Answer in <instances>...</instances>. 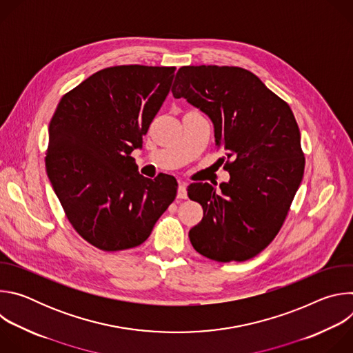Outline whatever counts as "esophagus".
Returning a JSON list of instances; mask_svg holds the SVG:
<instances>
[{"mask_svg":"<svg viewBox=\"0 0 353 353\" xmlns=\"http://www.w3.org/2000/svg\"><path fill=\"white\" fill-rule=\"evenodd\" d=\"M177 198L180 199H185L187 198V184L184 181L179 183V188H177Z\"/></svg>","mask_w":353,"mask_h":353,"instance_id":"esophagus-1","label":"esophagus"}]
</instances>
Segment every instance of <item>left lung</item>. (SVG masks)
Masks as SVG:
<instances>
[{"label": "left lung", "instance_id": "obj_1", "mask_svg": "<svg viewBox=\"0 0 353 353\" xmlns=\"http://www.w3.org/2000/svg\"><path fill=\"white\" fill-rule=\"evenodd\" d=\"M172 93L212 120L230 174L219 191L210 183L188 185L190 199L204 210L190 241L214 261L253 259L281 230L303 179L296 119L285 100L240 67H181Z\"/></svg>", "mask_w": 353, "mask_h": 353}]
</instances>
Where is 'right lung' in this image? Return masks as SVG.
I'll return each instance as SVG.
<instances>
[{"instance_id":"right-lung-1","label":"right lung","mask_w":353,"mask_h":353,"mask_svg":"<svg viewBox=\"0 0 353 353\" xmlns=\"http://www.w3.org/2000/svg\"><path fill=\"white\" fill-rule=\"evenodd\" d=\"M176 67L117 65L67 92L48 125L46 170L67 219L89 244H142L173 203L177 181L138 172L132 150L158 114Z\"/></svg>"}]
</instances>
